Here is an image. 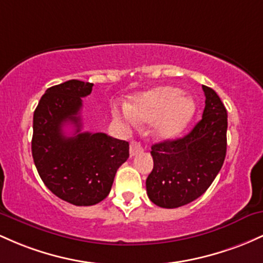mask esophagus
<instances>
[{"instance_id": "esophagus-1", "label": "esophagus", "mask_w": 263, "mask_h": 263, "mask_svg": "<svg viewBox=\"0 0 263 263\" xmlns=\"http://www.w3.org/2000/svg\"><path fill=\"white\" fill-rule=\"evenodd\" d=\"M143 150H144V147L139 143V141H132V143H130V154H132V156L140 154V153H143Z\"/></svg>"}]
</instances>
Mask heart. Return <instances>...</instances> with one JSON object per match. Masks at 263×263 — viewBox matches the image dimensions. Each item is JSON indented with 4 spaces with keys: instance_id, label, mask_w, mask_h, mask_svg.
Returning a JSON list of instances; mask_svg holds the SVG:
<instances>
[{
    "instance_id": "obj_1",
    "label": "heart",
    "mask_w": 263,
    "mask_h": 263,
    "mask_svg": "<svg viewBox=\"0 0 263 263\" xmlns=\"http://www.w3.org/2000/svg\"><path fill=\"white\" fill-rule=\"evenodd\" d=\"M174 87H158L133 97L123 111L116 110L114 119L126 128L138 123H155L154 134L161 140L180 135L190 123L195 104L189 97Z\"/></svg>"
}]
</instances>
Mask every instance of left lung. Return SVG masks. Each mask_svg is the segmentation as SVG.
Returning a JSON list of instances; mask_svg holds the SVG:
<instances>
[{
	"label": "left lung",
	"instance_id": "8db88e82",
	"mask_svg": "<svg viewBox=\"0 0 263 263\" xmlns=\"http://www.w3.org/2000/svg\"><path fill=\"white\" fill-rule=\"evenodd\" d=\"M202 119L185 137L154 144V167L146 179L152 202L175 209L194 201L208 190L226 156L227 111L220 97L202 85Z\"/></svg>",
	"mask_w": 263,
	"mask_h": 263
}]
</instances>
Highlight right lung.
I'll list each match as a JSON object with an SVG mask.
<instances>
[{
  "instance_id": "1",
  "label": "right lung",
  "mask_w": 263,
  "mask_h": 263,
  "mask_svg": "<svg viewBox=\"0 0 263 263\" xmlns=\"http://www.w3.org/2000/svg\"><path fill=\"white\" fill-rule=\"evenodd\" d=\"M93 84L70 81L48 88L33 114L32 156L47 187L76 206L96 205L110 193L117 170L129 158V143L104 133L82 132V98ZM72 125L73 136L63 128Z\"/></svg>"
}]
</instances>
